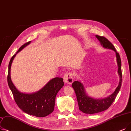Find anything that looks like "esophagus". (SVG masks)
<instances>
[{
    "label": "esophagus",
    "instance_id": "esophagus-1",
    "mask_svg": "<svg viewBox=\"0 0 131 131\" xmlns=\"http://www.w3.org/2000/svg\"><path fill=\"white\" fill-rule=\"evenodd\" d=\"M64 81L65 83L71 84L73 81V73L72 72H67L64 75Z\"/></svg>",
    "mask_w": 131,
    "mask_h": 131
}]
</instances>
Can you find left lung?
Wrapping results in <instances>:
<instances>
[{
  "mask_svg": "<svg viewBox=\"0 0 131 131\" xmlns=\"http://www.w3.org/2000/svg\"><path fill=\"white\" fill-rule=\"evenodd\" d=\"M95 36L98 39L101 45L104 48L112 50L116 52L117 62L118 67V73L120 80H119L118 86L114 92L108 97L99 99H95L89 96L85 91L83 84L81 82L75 81L72 83V86L75 91L79 110L87 114H94L107 110L115 100L116 96L121 89L122 81V62L120 56L117 52L113 44L107 39L103 36L99 35H96Z\"/></svg>",
  "mask_w": 131,
  "mask_h": 131,
  "instance_id": "1",
  "label": "left lung"
}]
</instances>
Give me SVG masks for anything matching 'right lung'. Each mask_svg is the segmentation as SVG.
<instances>
[{"instance_id":"obj_1","label":"right lung","mask_w":131,"mask_h":131,"mask_svg":"<svg viewBox=\"0 0 131 131\" xmlns=\"http://www.w3.org/2000/svg\"><path fill=\"white\" fill-rule=\"evenodd\" d=\"M30 43L31 41H29L22 45L11 58L8 65L7 82L16 103L22 111L28 115L44 117L53 111L56 96L63 87L64 83L62 78H54L49 81L41 89L31 94L21 93L15 87L10 78L11 65L16 54Z\"/></svg>"}]
</instances>
